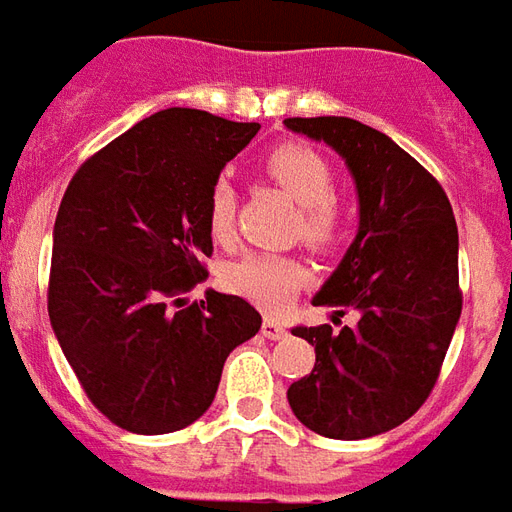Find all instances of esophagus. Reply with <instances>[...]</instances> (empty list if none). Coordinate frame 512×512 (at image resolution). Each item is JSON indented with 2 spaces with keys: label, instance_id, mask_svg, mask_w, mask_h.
Wrapping results in <instances>:
<instances>
[{
  "label": "esophagus",
  "instance_id": "1",
  "mask_svg": "<svg viewBox=\"0 0 512 512\" xmlns=\"http://www.w3.org/2000/svg\"><path fill=\"white\" fill-rule=\"evenodd\" d=\"M262 333L267 339H284L286 336V325L278 320H264L262 322Z\"/></svg>",
  "mask_w": 512,
  "mask_h": 512
}]
</instances>
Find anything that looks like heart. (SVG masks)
<instances>
[{"instance_id":"obj_1","label":"heart","mask_w":512,"mask_h":512,"mask_svg":"<svg viewBox=\"0 0 512 512\" xmlns=\"http://www.w3.org/2000/svg\"><path fill=\"white\" fill-rule=\"evenodd\" d=\"M262 173L297 201V234L311 248H333L344 237L347 212L333 192V165L308 143L289 140L270 148ZM237 223V190L228 179H217L206 195V226L212 237L226 242ZM306 264L289 253H245L226 270L231 292L264 311H281L306 286Z\"/></svg>"}]
</instances>
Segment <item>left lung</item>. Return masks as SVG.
<instances>
[{
    "label": "left lung",
    "instance_id": "obj_1",
    "mask_svg": "<svg viewBox=\"0 0 512 512\" xmlns=\"http://www.w3.org/2000/svg\"><path fill=\"white\" fill-rule=\"evenodd\" d=\"M292 132L325 140L353 173L361 226L314 306L350 308L353 328H292L317 364L286 400L308 430L358 441L419 411L441 375L458 325V223L444 187L391 137L353 118H286Z\"/></svg>",
    "mask_w": 512,
    "mask_h": 512
}]
</instances>
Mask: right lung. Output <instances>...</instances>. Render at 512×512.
<instances>
[{
	"instance_id": "1",
	"label": "right lung",
	"mask_w": 512,
	"mask_h": 512,
	"mask_svg": "<svg viewBox=\"0 0 512 512\" xmlns=\"http://www.w3.org/2000/svg\"><path fill=\"white\" fill-rule=\"evenodd\" d=\"M256 132L170 107L85 159L60 201L49 320L88 400L129 433L201 419L228 353L262 328L237 295L181 300L209 275L206 195Z\"/></svg>"
}]
</instances>
